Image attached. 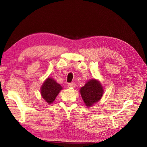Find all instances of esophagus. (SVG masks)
Returning a JSON list of instances; mask_svg holds the SVG:
<instances>
[{"label":"esophagus","mask_w":147,"mask_h":147,"mask_svg":"<svg viewBox=\"0 0 147 147\" xmlns=\"http://www.w3.org/2000/svg\"><path fill=\"white\" fill-rule=\"evenodd\" d=\"M68 86L69 87V88H74V87L76 86V83H69L68 84Z\"/></svg>","instance_id":"34e87169"}]
</instances>
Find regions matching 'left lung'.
Here are the masks:
<instances>
[{
  "label": "left lung",
  "mask_w": 147,
  "mask_h": 147,
  "mask_svg": "<svg viewBox=\"0 0 147 147\" xmlns=\"http://www.w3.org/2000/svg\"><path fill=\"white\" fill-rule=\"evenodd\" d=\"M80 92L86 106L90 107L101 99L104 89L98 80L92 79L81 88Z\"/></svg>",
  "instance_id": "left-lung-1"
}]
</instances>
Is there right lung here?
I'll list each match as a JSON object with an SVG mask.
<instances>
[{"mask_svg": "<svg viewBox=\"0 0 147 147\" xmlns=\"http://www.w3.org/2000/svg\"><path fill=\"white\" fill-rule=\"evenodd\" d=\"M62 89V87L54 79L48 78L43 83L40 92L42 98L49 104H51L55 100L56 96Z\"/></svg>", "mask_w": 147, "mask_h": 147, "instance_id": "add662e5", "label": "right lung"}]
</instances>
